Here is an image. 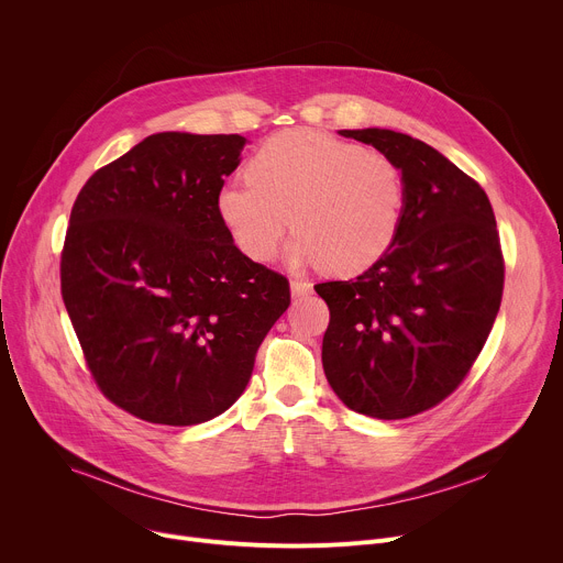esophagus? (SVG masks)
Returning a JSON list of instances; mask_svg holds the SVG:
<instances>
[{"label": "esophagus", "mask_w": 563, "mask_h": 563, "mask_svg": "<svg viewBox=\"0 0 563 563\" xmlns=\"http://www.w3.org/2000/svg\"><path fill=\"white\" fill-rule=\"evenodd\" d=\"M309 291H311V283L309 280H298V278L291 280V294L294 296H307Z\"/></svg>", "instance_id": "1"}]
</instances>
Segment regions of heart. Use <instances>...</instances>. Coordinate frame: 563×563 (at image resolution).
I'll return each instance as SVG.
<instances>
[{
	"instance_id": "heart-1",
	"label": "heart",
	"mask_w": 563,
	"mask_h": 563,
	"mask_svg": "<svg viewBox=\"0 0 563 563\" xmlns=\"http://www.w3.org/2000/svg\"><path fill=\"white\" fill-rule=\"evenodd\" d=\"M216 211L252 261H272L291 222V263L347 276L391 247L406 213V180L378 151L294 129L256 148L247 178L218 189Z\"/></svg>"
}]
</instances>
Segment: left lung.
Listing matches in <instances>:
<instances>
[{
	"instance_id": "8db88e82",
	"label": "left lung",
	"mask_w": 563,
	"mask_h": 563,
	"mask_svg": "<svg viewBox=\"0 0 563 563\" xmlns=\"http://www.w3.org/2000/svg\"><path fill=\"white\" fill-rule=\"evenodd\" d=\"M341 135L394 159L406 213L356 280L313 287L330 307L323 369L350 410L408 419L448 398L488 341L506 269L497 220L481 185L430 144L389 129Z\"/></svg>"
}]
</instances>
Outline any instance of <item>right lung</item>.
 Masks as SVG:
<instances>
[{
    "instance_id": "obj_1",
    "label": "right lung",
    "mask_w": 563,
    "mask_h": 563,
    "mask_svg": "<svg viewBox=\"0 0 563 563\" xmlns=\"http://www.w3.org/2000/svg\"><path fill=\"white\" fill-rule=\"evenodd\" d=\"M245 142L148 135L70 209L68 318L100 391L142 421L196 426L229 410L289 307V280L240 252L216 211Z\"/></svg>"
}]
</instances>
